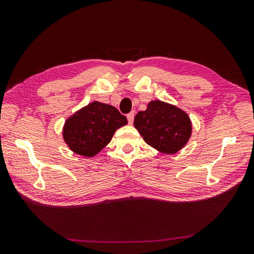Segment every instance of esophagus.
I'll use <instances>...</instances> for the list:
<instances>
[{"mask_svg": "<svg viewBox=\"0 0 254 254\" xmlns=\"http://www.w3.org/2000/svg\"><path fill=\"white\" fill-rule=\"evenodd\" d=\"M127 118L128 124H132L133 123V120H134V112H131V113H128L127 115Z\"/></svg>", "mask_w": 254, "mask_h": 254, "instance_id": "esophagus-1", "label": "esophagus"}]
</instances>
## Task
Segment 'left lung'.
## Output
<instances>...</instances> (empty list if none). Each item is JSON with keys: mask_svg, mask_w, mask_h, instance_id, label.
Returning <instances> with one entry per match:
<instances>
[{"mask_svg": "<svg viewBox=\"0 0 254 254\" xmlns=\"http://www.w3.org/2000/svg\"><path fill=\"white\" fill-rule=\"evenodd\" d=\"M133 124L145 143L165 154H175L185 148L192 132L186 112L159 100L149 102L147 110L135 115Z\"/></svg>", "mask_w": 254, "mask_h": 254, "instance_id": "obj_1", "label": "left lung"}]
</instances>
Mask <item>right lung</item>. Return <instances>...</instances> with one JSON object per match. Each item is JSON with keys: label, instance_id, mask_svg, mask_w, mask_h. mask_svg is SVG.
Masks as SVG:
<instances>
[{"label": "right lung", "instance_id": "right-lung-1", "mask_svg": "<svg viewBox=\"0 0 254 254\" xmlns=\"http://www.w3.org/2000/svg\"><path fill=\"white\" fill-rule=\"evenodd\" d=\"M127 124L117 107L94 101L68 117L63 139L72 152L93 158L111 142L115 131Z\"/></svg>", "mask_w": 254, "mask_h": 254}]
</instances>
